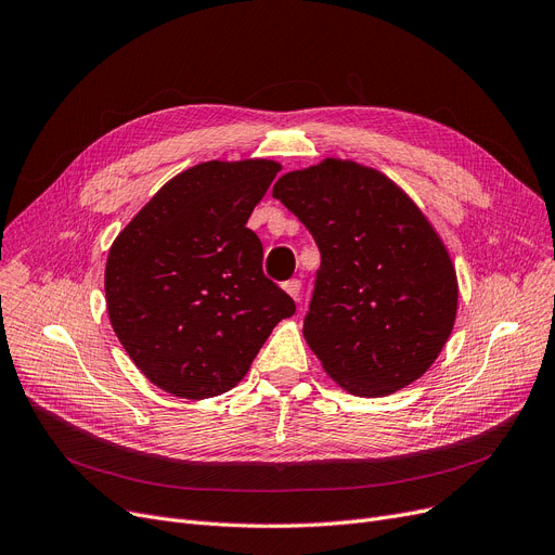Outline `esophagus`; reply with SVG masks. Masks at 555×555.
Here are the masks:
<instances>
[{
  "label": "esophagus",
  "instance_id": "1",
  "mask_svg": "<svg viewBox=\"0 0 555 555\" xmlns=\"http://www.w3.org/2000/svg\"><path fill=\"white\" fill-rule=\"evenodd\" d=\"M282 289L289 294L294 300H298L300 298V282L298 280H289V282H284L282 284Z\"/></svg>",
  "mask_w": 555,
  "mask_h": 555
}]
</instances>
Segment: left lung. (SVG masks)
I'll return each instance as SVG.
<instances>
[{
  "label": "left lung",
  "mask_w": 555,
  "mask_h": 555,
  "mask_svg": "<svg viewBox=\"0 0 555 555\" xmlns=\"http://www.w3.org/2000/svg\"><path fill=\"white\" fill-rule=\"evenodd\" d=\"M273 197L321 250L302 335L323 371L362 398L418 380L451 337L460 296L424 211L385 172L335 157L284 172Z\"/></svg>",
  "instance_id": "1"
}]
</instances>
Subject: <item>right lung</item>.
I'll list each match as a JSON object with an SVG mask.
<instances>
[{"instance_id":"obj_1","label":"right lung","mask_w":555,"mask_h":555,"mask_svg":"<svg viewBox=\"0 0 555 555\" xmlns=\"http://www.w3.org/2000/svg\"><path fill=\"white\" fill-rule=\"evenodd\" d=\"M282 166L205 162L168 180L111 243V327L145 378L203 401L236 387L294 300L263 278L246 228Z\"/></svg>"}]
</instances>
